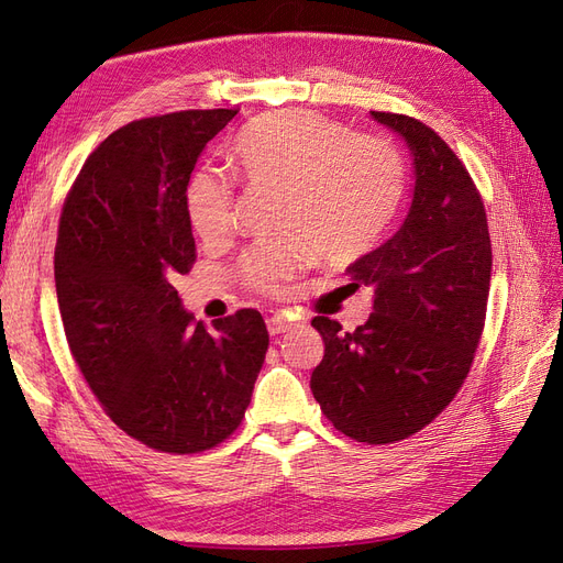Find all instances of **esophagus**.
I'll list each match as a JSON object with an SVG mask.
<instances>
[{
  "instance_id": "1",
  "label": "esophagus",
  "mask_w": 563,
  "mask_h": 563,
  "mask_svg": "<svg viewBox=\"0 0 563 563\" xmlns=\"http://www.w3.org/2000/svg\"><path fill=\"white\" fill-rule=\"evenodd\" d=\"M294 323L288 321L286 317H282V314H272L269 319H267V331H269V335H279V333H286L288 329H291Z\"/></svg>"
}]
</instances>
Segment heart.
Here are the masks:
<instances>
[{
  "mask_svg": "<svg viewBox=\"0 0 563 563\" xmlns=\"http://www.w3.org/2000/svg\"><path fill=\"white\" fill-rule=\"evenodd\" d=\"M234 172L253 185L279 187L277 225L296 234L255 244L242 258L244 279L277 294L310 263L356 258L387 228L404 190V159L380 139L350 131L312 110L255 117L232 143ZM187 211L201 240L232 232V187L199 174L187 190Z\"/></svg>",
  "mask_w": 563,
  "mask_h": 563,
  "instance_id": "obj_1",
  "label": "heart"
}]
</instances>
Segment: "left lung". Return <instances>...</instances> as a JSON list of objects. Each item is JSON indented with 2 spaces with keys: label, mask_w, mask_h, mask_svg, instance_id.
<instances>
[{
  "label": "left lung",
  "mask_w": 563,
  "mask_h": 563,
  "mask_svg": "<svg viewBox=\"0 0 563 563\" xmlns=\"http://www.w3.org/2000/svg\"><path fill=\"white\" fill-rule=\"evenodd\" d=\"M371 117L408 147L411 207L385 244L347 267L352 286L376 294L373 314L352 333L312 319L323 360L310 387L335 430L391 444L430 424L467 378L493 258L482 197L455 152L418 119Z\"/></svg>",
  "instance_id": "left-lung-1"
}]
</instances>
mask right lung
Here are the masks:
<instances>
[{"label": "right lung", "instance_id": "obj_1", "mask_svg": "<svg viewBox=\"0 0 563 563\" xmlns=\"http://www.w3.org/2000/svg\"><path fill=\"white\" fill-rule=\"evenodd\" d=\"M236 110H187L114 131L81 166L56 242L67 345L106 413L164 453H199L246 413L269 335L258 310L209 331L174 288L195 263L187 185Z\"/></svg>", "mask_w": 563, "mask_h": 563}]
</instances>
